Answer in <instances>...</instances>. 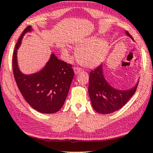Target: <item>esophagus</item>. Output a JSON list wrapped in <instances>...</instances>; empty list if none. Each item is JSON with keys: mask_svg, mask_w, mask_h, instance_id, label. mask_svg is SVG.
Masks as SVG:
<instances>
[{"mask_svg": "<svg viewBox=\"0 0 153 153\" xmlns=\"http://www.w3.org/2000/svg\"><path fill=\"white\" fill-rule=\"evenodd\" d=\"M74 72L75 74H78V73L81 71V68H79V67H74Z\"/></svg>", "mask_w": 153, "mask_h": 153, "instance_id": "34e87169", "label": "esophagus"}]
</instances>
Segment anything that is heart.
Returning a JSON list of instances; mask_svg holds the SVG:
<instances>
[{
	"mask_svg": "<svg viewBox=\"0 0 153 153\" xmlns=\"http://www.w3.org/2000/svg\"><path fill=\"white\" fill-rule=\"evenodd\" d=\"M76 48L77 60L87 68H93L101 64L106 57L108 49L106 42L94 38L78 44ZM63 53L66 54V50L64 49Z\"/></svg>",
	"mask_w": 153,
	"mask_h": 153,
	"instance_id": "b5f03b06",
	"label": "heart"
}]
</instances>
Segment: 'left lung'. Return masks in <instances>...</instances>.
Returning <instances> with one entry per match:
<instances>
[{"label":"left lung","instance_id":"obj_1","mask_svg":"<svg viewBox=\"0 0 153 153\" xmlns=\"http://www.w3.org/2000/svg\"><path fill=\"white\" fill-rule=\"evenodd\" d=\"M126 33L132 38L127 31ZM137 87L138 83L127 90L113 88L104 78L101 64L89 73L88 92L93 108L97 113L110 114L120 109L134 94Z\"/></svg>","mask_w":153,"mask_h":153}]
</instances>
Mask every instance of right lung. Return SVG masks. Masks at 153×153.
I'll use <instances>...</instances> for the list:
<instances>
[{
	"instance_id": "1",
	"label": "right lung",
	"mask_w": 153,
	"mask_h": 153,
	"mask_svg": "<svg viewBox=\"0 0 153 153\" xmlns=\"http://www.w3.org/2000/svg\"><path fill=\"white\" fill-rule=\"evenodd\" d=\"M28 26L18 40L13 56L14 77L20 92L27 103L42 113H54L63 106L74 77L72 65L58 59L52 54L40 72L24 75L18 68L17 52L26 33L31 30Z\"/></svg>"
}]
</instances>
